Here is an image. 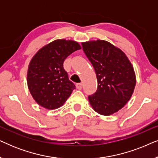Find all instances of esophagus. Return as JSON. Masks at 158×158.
Wrapping results in <instances>:
<instances>
[{
	"label": "esophagus",
	"instance_id": "1",
	"mask_svg": "<svg viewBox=\"0 0 158 158\" xmlns=\"http://www.w3.org/2000/svg\"><path fill=\"white\" fill-rule=\"evenodd\" d=\"M82 86H83V85H82V83H81L76 84V88L78 90H81L82 89Z\"/></svg>",
	"mask_w": 158,
	"mask_h": 158
}]
</instances>
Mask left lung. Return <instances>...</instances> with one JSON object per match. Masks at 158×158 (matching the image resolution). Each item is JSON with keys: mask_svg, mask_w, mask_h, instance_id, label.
I'll return each mask as SVG.
<instances>
[{"mask_svg": "<svg viewBox=\"0 0 158 158\" xmlns=\"http://www.w3.org/2000/svg\"><path fill=\"white\" fill-rule=\"evenodd\" d=\"M83 50L94 68L98 87L88 100L95 111L109 116L126 104L136 85L135 71L126 55L103 40L82 43Z\"/></svg>", "mask_w": 158, "mask_h": 158, "instance_id": "obj_1", "label": "left lung"}]
</instances>
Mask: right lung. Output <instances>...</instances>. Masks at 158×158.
Segmentation results:
<instances>
[{"mask_svg":"<svg viewBox=\"0 0 158 158\" xmlns=\"http://www.w3.org/2000/svg\"><path fill=\"white\" fill-rule=\"evenodd\" d=\"M81 49L74 41L57 40L37 52L30 62L27 73L29 91L36 103L47 109L64 104L75 88L63 68L64 60Z\"/></svg>","mask_w":158,"mask_h":158,"instance_id":"1","label":"right lung"}]
</instances>
